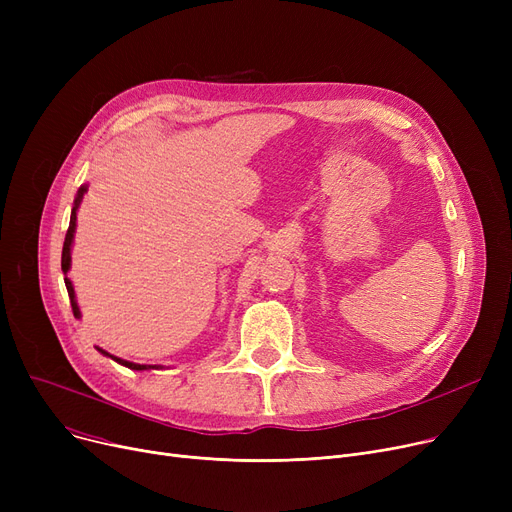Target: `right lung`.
Masks as SVG:
<instances>
[{"instance_id": "add662e5", "label": "right lung", "mask_w": 512, "mask_h": 512, "mask_svg": "<svg viewBox=\"0 0 512 512\" xmlns=\"http://www.w3.org/2000/svg\"><path fill=\"white\" fill-rule=\"evenodd\" d=\"M85 193H87V184H83V186L78 188L76 199H74V207H72V213H70V226H68L66 240H64V249H62V272H64V274H68V270H70V261H72L70 251H72V240H74V232H76V211H78V205H80V201H83V195H85ZM64 282H66V288H68V297H70V305H72L74 317H80V309H78V303H76V297H74V286H72V282H70L68 276L64 278ZM95 348H97V351H99L101 355L114 359L116 363H120V365H124V367H128V369L143 371V369H157V367H161V365H139V363H130V361H124V359H120V357L110 355V353L103 351V348H99V346H95Z\"/></svg>"}]
</instances>
